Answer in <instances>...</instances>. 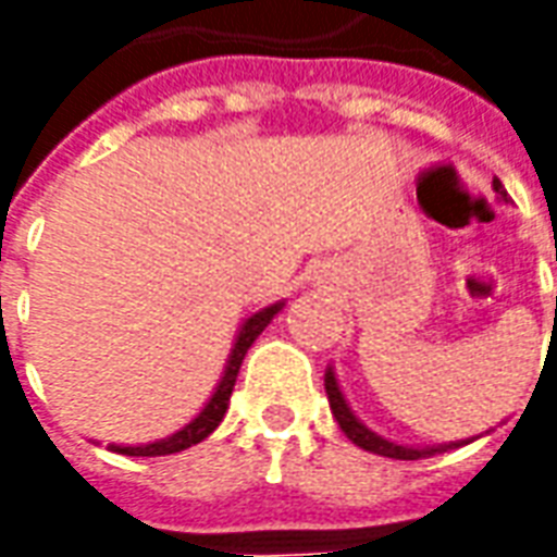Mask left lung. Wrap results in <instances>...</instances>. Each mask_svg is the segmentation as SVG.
<instances>
[{"label":"left lung","mask_w":557,"mask_h":557,"mask_svg":"<svg viewBox=\"0 0 557 557\" xmlns=\"http://www.w3.org/2000/svg\"><path fill=\"white\" fill-rule=\"evenodd\" d=\"M492 190H495V194L502 196L504 202H507V194H504V187L498 178L492 182ZM325 394H327V403H331V411H334V418H337V423H339V430L349 435L351 444H358V447L370 450V454L387 456V459H426V456L444 454V450L459 447V444L474 442V438H468V442L432 444V447H409V444L387 442L385 435H379V432H373L370 426H363L361 420L355 418V411L349 409V403H346V397H343L337 375H334V370H331V367H327V373H325Z\"/></svg>","instance_id":"left-lung-1"}]
</instances>
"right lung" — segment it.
I'll return each mask as SVG.
<instances>
[{
	"mask_svg": "<svg viewBox=\"0 0 557 557\" xmlns=\"http://www.w3.org/2000/svg\"><path fill=\"white\" fill-rule=\"evenodd\" d=\"M283 310V301L271 304V307H262L259 313L247 315L244 319V325L238 327V337L232 343L230 351V361L223 367V375H220L218 387H214V394L208 397V403L202 406V411L196 414L190 423H184L182 430L172 432L166 438H158V442L151 444H110V450L115 454H125V456H166V454H178V450H187V447H194L202 438H208L211 432L218 430L220 420L230 409V397H232V387H235V379H238V370H242L244 355L247 349L253 346V339L271 325V319Z\"/></svg>",
	"mask_w": 557,
	"mask_h": 557,
	"instance_id": "right-lung-1",
	"label": "right lung"
}]
</instances>
